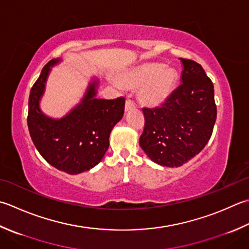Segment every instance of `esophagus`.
Wrapping results in <instances>:
<instances>
[{"instance_id": "1", "label": "esophagus", "mask_w": 249, "mask_h": 249, "mask_svg": "<svg viewBox=\"0 0 249 249\" xmlns=\"http://www.w3.org/2000/svg\"><path fill=\"white\" fill-rule=\"evenodd\" d=\"M135 108H136V104L133 100H130V99L126 100V104H125V111L126 112H128V111L133 110Z\"/></svg>"}]
</instances>
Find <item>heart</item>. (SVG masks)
<instances>
[{
    "label": "heart",
    "instance_id": "1",
    "mask_svg": "<svg viewBox=\"0 0 249 249\" xmlns=\"http://www.w3.org/2000/svg\"><path fill=\"white\" fill-rule=\"evenodd\" d=\"M177 72L160 63H144L126 72L123 82L131 87H140L139 99L148 107H159L175 89Z\"/></svg>",
    "mask_w": 249,
    "mask_h": 249
}]
</instances>
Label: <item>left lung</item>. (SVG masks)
Here are the masks:
<instances>
[{"instance_id":"obj_1","label":"left lung","mask_w":249,"mask_h":249,"mask_svg":"<svg viewBox=\"0 0 249 249\" xmlns=\"http://www.w3.org/2000/svg\"><path fill=\"white\" fill-rule=\"evenodd\" d=\"M181 85L160 108H143L144 129L139 144L160 166L179 167L211 139L217 118L213 85L197 62L180 58Z\"/></svg>"}]
</instances>
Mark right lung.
<instances>
[{
    "label": "right lung",
    "instance_id": "obj_1",
    "mask_svg": "<svg viewBox=\"0 0 249 249\" xmlns=\"http://www.w3.org/2000/svg\"><path fill=\"white\" fill-rule=\"evenodd\" d=\"M61 59H53L43 68L29 96L28 128L43 159L67 174L76 175L95 167L109 148V137L124 114L125 99L97 98L99 81L91 79L84 96L69 113L53 119L41 110L51 68Z\"/></svg>",
    "mask_w": 249,
    "mask_h": 249
}]
</instances>
